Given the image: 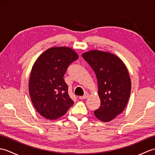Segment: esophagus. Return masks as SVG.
<instances>
[{
	"instance_id": "34e87169",
	"label": "esophagus",
	"mask_w": 155,
	"mask_h": 155,
	"mask_svg": "<svg viewBox=\"0 0 155 155\" xmlns=\"http://www.w3.org/2000/svg\"><path fill=\"white\" fill-rule=\"evenodd\" d=\"M88 96H89V94L86 93H84V94L83 95V96H81L79 97L80 99H85V98H87L88 97Z\"/></svg>"
}]
</instances>
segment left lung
I'll list each match as a JSON object with an SVG mask.
<instances>
[{"mask_svg":"<svg viewBox=\"0 0 155 155\" xmlns=\"http://www.w3.org/2000/svg\"><path fill=\"white\" fill-rule=\"evenodd\" d=\"M82 57L96 74L101 106L94 110L98 120L107 123L126 107L131 90V81L126 65L121 59L108 52L92 50Z\"/></svg>","mask_w":155,"mask_h":155,"instance_id":"left-lung-1","label":"left lung"}]
</instances>
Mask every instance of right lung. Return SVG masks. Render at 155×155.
Segmentation results:
<instances>
[{
    "instance_id": "1",
    "label": "right lung",
    "mask_w": 155,
    "mask_h": 155,
    "mask_svg": "<svg viewBox=\"0 0 155 155\" xmlns=\"http://www.w3.org/2000/svg\"><path fill=\"white\" fill-rule=\"evenodd\" d=\"M78 58L71 48L55 47L42 52L35 62L28 82L29 95L35 109L45 118L57 119L74 104L63 77L68 65Z\"/></svg>"
}]
</instances>
